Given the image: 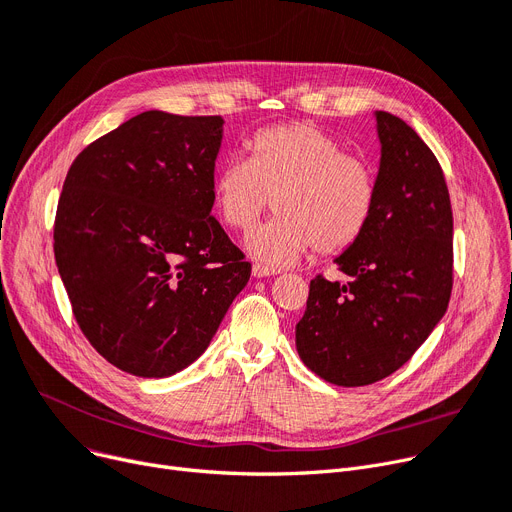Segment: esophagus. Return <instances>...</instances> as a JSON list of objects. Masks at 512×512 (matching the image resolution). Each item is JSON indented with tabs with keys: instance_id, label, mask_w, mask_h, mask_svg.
<instances>
[{
	"instance_id": "obj_1",
	"label": "esophagus",
	"mask_w": 512,
	"mask_h": 512,
	"mask_svg": "<svg viewBox=\"0 0 512 512\" xmlns=\"http://www.w3.org/2000/svg\"><path fill=\"white\" fill-rule=\"evenodd\" d=\"M251 272H253V276H255V278H267V276H274V274H278L276 267L263 265V263H255Z\"/></svg>"
}]
</instances>
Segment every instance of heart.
Here are the masks:
<instances>
[{
    "label": "heart",
    "mask_w": 512,
    "mask_h": 512,
    "mask_svg": "<svg viewBox=\"0 0 512 512\" xmlns=\"http://www.w3.org/2000/svg\"><path fill=\"white\" fill-rule=\"evenodd\" d=\"M249 151L251 161L230 159L215 174L213 207L228 228L247 234L276 205L280 218L249 238L253 257L288 265L309 249L338 255L365 234L378 182L332 134L309 122L280 124L259 130Z\"/></svg>",
    "instance_id": "obj_1"
}]
</instances>
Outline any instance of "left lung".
Instances as JSON below:
<instances>
[{
    "label": "left lung",
    "mask_w": 512,
    "mask_h": 512,
    "mask_svg": "<svg viewBox=\"0 0 512 512\" xmlns=\"http://www.w3.org/2000/svg\"><path fill=\"white\" fill-rule=\"evenodd\" d=\"M382 159L373 218L336 257L348 282L315 276L297 351L321 380L355 388L405 365L444 317L452 292V207L444 172L419 134L375 112Z\"/></svg>",
    "instance_id": "1"
}]
</instances>
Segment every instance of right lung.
I'll return each instance as SVG.
<instances>
[{"label": "right lung", "instance_id": "1", "mask_svg": "<svg viewBox=\"0 0 512 512\" xmlns=\"http://www.w3.org/2000/svg\"><path fill=\"white\" fill-rule=\"evenodd\" d=\"M220 116L143 112L78 153L53 253L95 351L168 378L209 346L251 263L211 215Z\"/></svg>", "mask_w": 512, "mask_h": 512}]
</instances>
